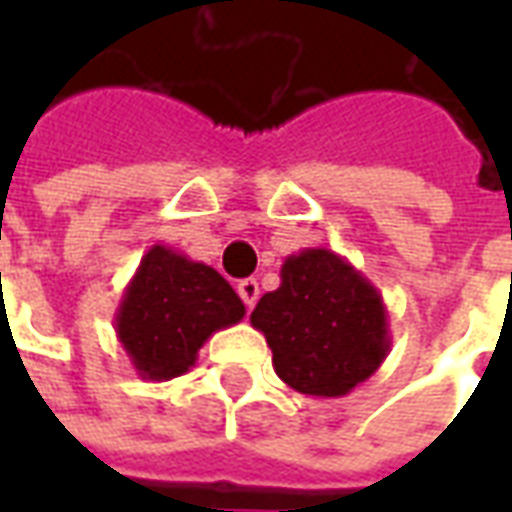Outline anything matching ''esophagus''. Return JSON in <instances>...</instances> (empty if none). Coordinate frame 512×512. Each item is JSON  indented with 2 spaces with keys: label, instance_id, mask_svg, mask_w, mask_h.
<instances>
[{
  "label": "esophagus",
  "instance_id": "1",
  "mask_svg": "<svg viewBox=\"0 0 512 512\" xmlns=\"http://www.w3.org/2000/svg\"><path fill=\"white\" fill-rule=\"evenodd\" d=\"M238 296L244 299L246 307H255V301L260 299V285H257V279H241V282H238Z\"/></svg>",
  "mask_w": 512,
  "mask_h": 512
}]
</instances>
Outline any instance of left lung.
Here are the masks:
<instances>
[{
    "label": "left lung",
    "mask_w": 512,
    "mask_h": 512,
    "mask_svg": "<svg viewBox=\"0 0 512 512\" xmlns=\"http://www.w3.org/2000/svg\"><path fill=\"white\" fill-rule=\"evenodd\" d=\"M277 290L252 312L274 354L277 376L301 395L343 397L389 354L378 288L332 249H301L279 271Z\"/></svg>",
    "instance_id": "1"
}]
</instances>
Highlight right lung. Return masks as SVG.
<instances>
[{
    "label": "right lung",
    "mask_w": 512,
    "mask_h": 512,
    "mask_svg": "<svg viewBox=\"0 0 512 512\" xmlns=\"http://www.w3.org/2000/svg\"><path fill=\"white\" fill-rule=\"evenodd\" d=\"M246 315L216 268L164 244L150 246L115 312V332L145 381H169L197 362L205 340Z\"/></svg>",
    "instance_id": "obj_1"
}]
</instances>
